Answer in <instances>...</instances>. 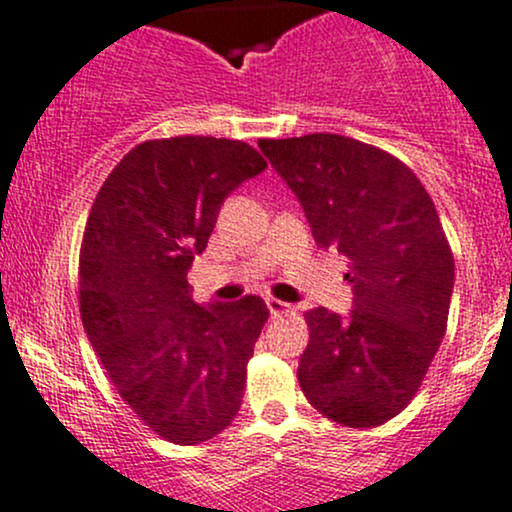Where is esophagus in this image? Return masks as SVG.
<instances>
[{
	"label": "esophagus",
	"mask_w": 512,
	"mask_h": 512,
	"mask_svg": "<svg viewBox=\"0 0 512 512\" xmlns=\"http://www.w3.org/2000/svg\"><path fill=\"white\" fill-rule=\"evenodd\" d=\"M267 309H270V314L277 319V316L282 314H289L292 311V306L287 304V301H279V299H267Z\"/></svg>",
	"instance_id": "1"
}]
</instances>
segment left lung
Wrapping results in <instances>:
<instances>
[{"instance_id": "8db88e82", "label": "left lung", "mask_w": 512, "mask_h": 512, "mask_svg": "<svg viewBox=\"0 0 512 512\" xmlns=\"http://www.w3.org/2000/svg\"><path fill=\"white\" fill-rule=\"evenodd\" d=\"M304 208L316 245L348 260V316L306 311V400L343 427H378L410 405L446 331L454 255L417 176L341 134L260 139Z\"/></svg>"}]
</instances>
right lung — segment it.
Here are the masks:
<instances>
[{
	"label": "right lung",
	"instance_id": "right-lung-1",
	"mask_svg": "<svg viewBox=\"0 0 512 512\" xmlns=\"http://www.w3.org/2000/svg\"><path fill=\"white\" fill-rule=\"evenodd\" d=\"M267 161L245 142L171 137L125 154L80 247V316L122 400L174 444H201L240 410L265 326L260 297L198 306L186 274L218 211Z\"/></svg>",
	"mask_w": 512,
	"mask_h": 512
}]
</instances>
